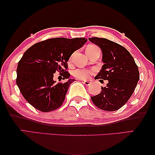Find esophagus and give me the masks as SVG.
<instances>
[{
  "label": "esophagus",
  "instance_id": "34e87169",
  "mask_svg": "<svg viewBox=\"0 0 155 155\" xmlns=\"http://www.w3.org/2000/svg\"><path fill=\"white\" fill-rule=\"evenodd\" d=\"M83 83L85 84L86 86H89V85H90L91 82L90 81H86V80H84V81H83Z\"/></svg>",
  "mask_w": 155,
  "mask_h": 155
}]
</instances>
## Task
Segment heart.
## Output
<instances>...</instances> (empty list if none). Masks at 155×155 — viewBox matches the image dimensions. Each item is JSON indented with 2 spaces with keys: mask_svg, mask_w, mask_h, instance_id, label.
I'll use <instances>...</instances> for the list:
<instances>
[{
  "mask_svg": "<svg viewBox=\"0 0 155 155\" xmlns=\"http://www.w3.org/2000/svg\"><path fill=\"white\" fill-rule=\"evenodd\" d=\"M95 48H98V47L94 45H90L87 47L86 51L90 50V49H94ZM95 71H96V70L94 69L79 68V69L75 70V71H74V75H75L76 78H79V79L86 80L91 75L94 74Z\"/></svg>",
  "mask_w": 155,
  "mask_h": 155,
  "instance_id": "heart-1",
  "label": "heart"
}]
</instances>
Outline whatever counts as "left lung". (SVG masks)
Masks as SVG:
<instances>
[{
	"instance_id": "1",
	"label": "left lung",
	"mask_w": 155,
	"mask_h": 155,
	"mask_svg": "<svg viewBox=\"0 0 155 155\" xmlns=\"http://www.w3.org/2000/svg\"><path fill=\"white\" fill-rule=\"evenodd\" d=\"M89 40L102 51L104 63L95 79L108 80L101 92L91 97L92 102L101 110L114 111L119 109L132 96L140 79L138 68L128 50L105 38L92 37Z\"/></svg>"
}]
</instances>
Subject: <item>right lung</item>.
Masks as SVG:
<instances>
[{"instance_id":"right-lung-1","label":"right lung","mask_w":155,"mask_h":155,"mask_svg":"<svg viewBox=\"0 0 155 155\" xmlns=\"http://www.w3.org/2000/svg\"><path fill=\"white\" fill-rule=\"evenodd\" d=\"M87 41L85 38H53L36 43L25 52L18 65L16 83L33 107L48 112L63 104L70 84L75 81L69 79L67 62ZM56 71L67 81L56 84L53 80Z\"/></svg>"}]
</instances>
